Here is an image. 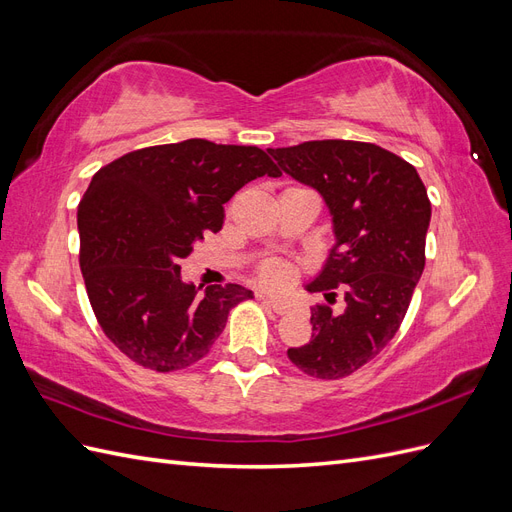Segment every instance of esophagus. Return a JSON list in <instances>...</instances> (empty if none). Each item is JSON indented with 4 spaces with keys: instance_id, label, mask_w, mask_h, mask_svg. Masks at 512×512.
<instances>
[{
    "instance_id": "obj_1",
    "label": "esophagus",
    "mask_w": 512,
    "mask_h": 512,
    "mask_svg": "<svg viewBox=\"0 0 512 512\" xmlns=\"http://www.w3.org/2000/svg\"><path fill=\"white\" fill-rule=\"evenodd\" d=\"M262 301H265V303H269V307L273 309V312L275 314H280V316H284V314H288V305L286 303H282V301H277V299H265V297H260Z\"/></svg>"
}]
</instances>
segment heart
Wrapping results in <instances>:
<instances>
[{"instance_id":"heart-1","label":"heart","mask_w":512,"mask_h":512,"mask_svg":"<svg viewBox=\"0 0 512 512\" xmlns=\"http://www.w3.org/2000/svg\"><path fill=\"white\" fill-rule=\"evenodd\" d=\"M256 280L260 282V286H265L267 290L273 292H282L286 288H290V284L294 282V269L288 265L286 260H267L262 262L256 271Z\"/></svg>"}]
</instances>
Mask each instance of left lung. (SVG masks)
<instances>
[{"instance_id":"8db88e82","label":"left lung","mask_w":512,"mask_h":512,"mask_svg":"<svg viewBox=\"0 0 512 512\" xmlns=\"http://www.w3.org/2000/svg\"><path fill=\"white\" fill-rule=\"evenodd\" d=\"M282 170L312 185L333 213L337 243L309 286L327 303L312 307V342L288 348L303 374L339 380L391 342L425 269L431 203L416 168L374 143L307 141L269 149ZM337 291L345 309L333 313Z\"/></svg>"}]
</instances>
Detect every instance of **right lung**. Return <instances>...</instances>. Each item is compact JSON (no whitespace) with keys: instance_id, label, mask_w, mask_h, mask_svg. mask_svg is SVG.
<instances>
[{"instance_id":"add662e5","label":"right lung","mask_w":512,"mask_h":512,"mask_svg":"<svg viewBox=\"0 0 512 512\" xmlns=\"http://www.w3.org/2000/svg\"><path fill=\"white\" fill-rule=\"evenodd\" d=\"M265 175L282 170L260 147L190 138L130 151L91 179L76 213L79 262L98 324L130 361L160 374L198 363L230 309L252 299L239 284H183L181 260L222 230L224 203Z\"/></svg>"}]
</instances>
